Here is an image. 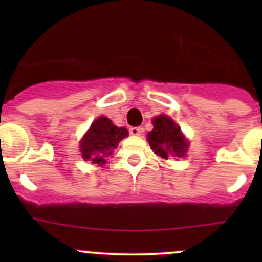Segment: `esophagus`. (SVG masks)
I'll use <instances>...</instances> for the list:
<instances>
[{"mask_svg": "<svg viewBox=\"0 0 262 262\" xmlns=\"http://www.w3.org/2000/svg\"><path fill=\"white\" fill-rule=\"evenodd\" d=\"M129 133H130L132 136H139V134L142 133V128L141 126H132V128L129 129Z\"/></svg>", "mask_w": 262, "mask_h": 262, "instance_id": "1", "label": "esophagus"}]
</instances>
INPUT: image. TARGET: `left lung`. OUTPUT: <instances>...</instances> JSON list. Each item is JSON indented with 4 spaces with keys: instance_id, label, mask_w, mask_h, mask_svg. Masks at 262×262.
<instances>
[{
    "instance_id": "left-lung-1",
    "label": "left lung",
    "mask_w": 262,
    "mask_h": 262,
    "mask_svg": "<svg viewBox=\"0 0 262 262\" xmlns=\"http://www.w3.org/2000/svg\"><path fill=\"white\" fill-rule=\"evenodd\" d=\"M153 125L155 128L148 133L147 138L156 155L168 158L170 156L182 157L186 153L189 144L172 119L160 115L153 119Z\"/></svg>"
}]
</instances>
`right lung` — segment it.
Segmentation results:
<instances>
[{
	"label": "right lung",
	"mask_w": 262,
	"mask_h": 262,
	"mask_svg": "<svg viewBox=\"0 0 262 262\" xmlns=\"http://www.w3.org/2000/svg\"><path fill=\"white\" fill-rule=\"evenodd\" d=\"M128 136L125 128H118L112 120L101 116L92 123L81 142L82 157L92 163L106 162V158L113 155L119 142Z\"/></svg>",
	"instance_id": "add662e5"
}]
</instances>
